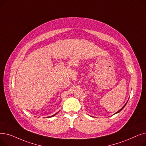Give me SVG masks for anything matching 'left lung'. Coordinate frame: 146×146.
Masks as SVG:
<instances>
[{
    "label": "left lung",
    "instance_id": "obj_1",
    "mask_svg": "<svg viewBox=\"0 0 146 146\" xmlns=\"http://www.w3.org/2000/svg\"><path fill=\"white\" fill-rule=\"evenodd\" d=\"M127 102H128V101H127ZM127 103H126V104H125V105H124V106H123V107H122V108H121V109H120V110H119V111H118V112H116V113H118V112H120V111H121V110H122V109H123V108H124V107H125V105H127Z\"/></svg>",
    "mask_w": 146,
    "mask_h": 146
}]
</instances>
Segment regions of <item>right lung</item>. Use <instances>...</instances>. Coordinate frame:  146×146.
<instances>
[{"label": "right lung", "instance_id": "add662e5", "mask_svg": "<svg viewBox=\"0 0 146 146\" xmlns=\"http://www.w3.org/2000/svg\"><path fill=\"white\" fill-rule=\"evenodd\" d=\"M56 114H57V113H56V114H54V115H53L51 116V117H53V116H54V115H56Z\"/></svg>", "mask_w": 146, "mask_h": 146}]
</instances>
